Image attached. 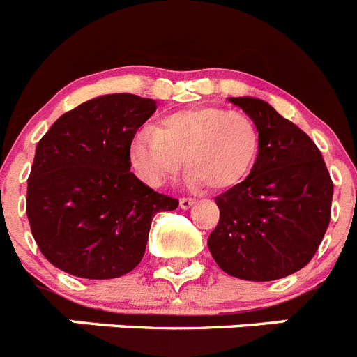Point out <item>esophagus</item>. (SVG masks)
Returning a JSON list of instances; mask_svg holds the SVG:
<instances>
[{
  "instance_id": "34e87169",
  "label": "esophagus",
  "mask_w": 357,
  "mask_h": 357,
  "mask_svg": "<svg viewBox=\"0 0 357 357\" xmlns=\"http://www.w3.org/2000/svg\"><path fill=\"white\" fill-rule=\"evenodd\" d=\"M194 204H196V201L190 199V197H183V199H179V206H181V210L192 208Z\"/></svg>"
}]
</instances>
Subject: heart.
<instances>
[{
    "mask_svg": "<svg viewBox=\"0 0 357 357\" xmlns=\"http://www.w3.org/2000/svg\"><path fill=\"white\" fill-rule=\"evenodd\" d=\"M259 147V129L248 114L199 105L161 116L156 129H140L129 144V163L147 187L160 188L185 160L190 187L225 192L250 174Z\"/></svg>",
    "mask_w": 357,
    "mask_h": 357,
    "instance_id": "heart-1",
    "label": "heart"
}]
</instances>
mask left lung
Masks as SVG:
<instances>
[{
    "label": "left lung",
    "instance_id": "1",
    "mask_svg": "<svg viewBox=\"0 0 357 357\" xmlns=\"http://www.w3.org/2000/svg\"><path fill=\"white\" fill-rule=\"evenodd\" d=\"M259 129L250 174L215 203L208 237L217 266L241 280L269 282L296 273L320 246L331 221L333 181L321 153L302 129L255 97H230Z\"/></svg>",
    "mask_w": 357,
    "mask_h": 357
}]
</instances>
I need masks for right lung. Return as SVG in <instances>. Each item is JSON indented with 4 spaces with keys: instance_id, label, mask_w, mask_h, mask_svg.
I'll return each instance as SVG.
<instances>
[{
    "instance_id": "1",
    "label": "right lung",
    "mask_w": 357,
    "mask_h": 357,
    "mask_svg": "<svg viewBox=\"0 0 357 357\" xmlns=\"http://www.w3.org/2000/svg\"><path fill=\"white\" fill-rule=\"evenodd\" d=\"M156 111L131 93L64 113L36 147L26 215L48 262L73 277L119 278L140 264L153 217L178 208L136 178L129 144Z\"/></svg>"
}]
</instances>
